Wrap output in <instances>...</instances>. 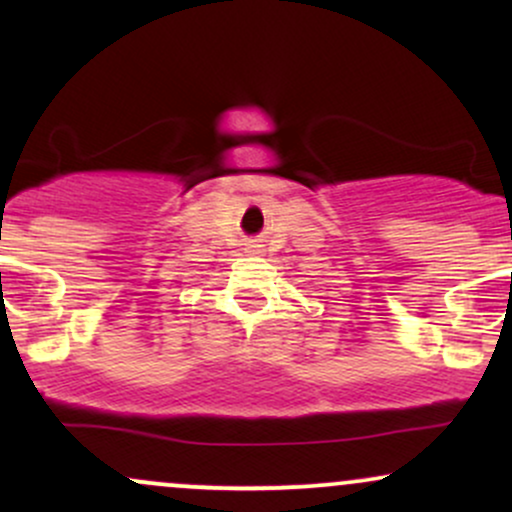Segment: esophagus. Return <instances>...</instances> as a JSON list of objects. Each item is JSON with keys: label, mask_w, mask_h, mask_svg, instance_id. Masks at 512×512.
Returning <instances> with one entry per match:
<instances>
[{"label": "esophagus", "mask_w": 512, "mask_h": 512, "mask_svg": "<svg viewBox=\"0 0 512 512\" xmlns=\"http://www.w3.org/2000/svg\"><path fill=\"white\" fill-rule=\"evenodd\" d=\"M260 248H262V245H257V243H250V245H248V252H260Z\"/></svg>", "instance_id": "34e87169"}]
</instances>
